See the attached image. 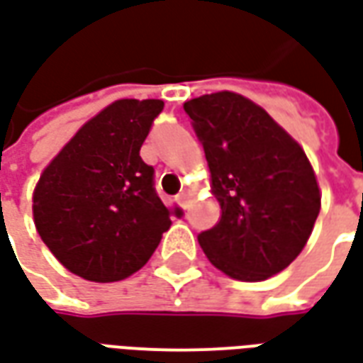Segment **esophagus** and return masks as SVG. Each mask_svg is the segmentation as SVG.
I'll use <instances>...</instances> for the list:
<instances>
[{
    "mask_svg": "<svg viewBox=\"0 0 363 363\" xmlns=\"http://www.w3.org/2000/svg\"><path fill=\"white\" fill-rule=\"evenodd\" d=\"M189 200H190L189 192H181V194L177 196V202H179L181 208H186V206H189Z\"/></svg>",
    "mask_w": 363,
    "mask_h": 363,
    "instance_id": "esophagus-1",
    "label": "esophagus"
}]
</instances>
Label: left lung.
<instances>
[{"label":"left lung","instance_id":"obj_1","mask_svg":"<svg viewBox=\"0 0 363 363\" xmlns=\"http://www.w3.org/2000/svg\"><path fill=\"white\" fill-rule=\"evenodd\" d=\"M210 169L220 221L198 235L213 267L262 281L303 251L320 190L303 147L251 99L218 91L184 103Z\"/></svg>","mask_w":363,"mask_h":363}]
</instances>
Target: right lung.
<instances>
[{
    "label": "right lung",
    "instance_id": "1",
    "mask_svg": "<svg viewBox=\"0 0 363 363\" xmlns=\"http://www.w3.org/2000/svg\"><path fill=\"white\" fill-rule=\"evenodd\" d=\"M159 99H120L83 124L46 165L33 192L38 235L83 280L120 281L151 259L171 228L140 157ZM181 216V210H174Z\"/></svg>",
    "mask_w": 363,
    "mask_h": 363
}]
</instances>
